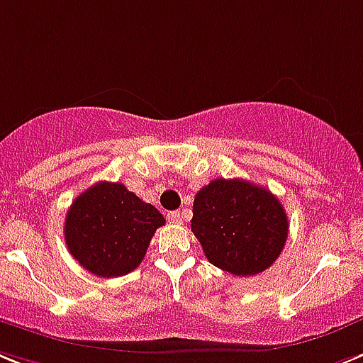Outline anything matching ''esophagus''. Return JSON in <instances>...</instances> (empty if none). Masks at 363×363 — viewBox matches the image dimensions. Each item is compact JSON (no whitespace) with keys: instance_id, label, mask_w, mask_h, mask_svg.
I'll return each mask as SVG.
<instances>
[{"instance_id":"obj_1","label":"esophagus","mask_w":363,"mask_h":363,"mask_svg":"<svg viewBox=\"0 0 363 363\" xmlns=\"http://www.w3.org/2000/svg\"><path fill=\"white\" fill-rule=\"evenodd\" d=\"M167 221H169V223H181L182 221V216H181V212H169V214H167Z\"/></svg>"}]
</instances>
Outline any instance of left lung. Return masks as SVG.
<instances>
[{"label":"left lung","instance_id":"8db88e82","mask_svg":"<svg viewBox=\"0 0 363 363\" xmlns=\"http://www.w3.org/2000/svg\"><path fill=\"white\" fill-rule=\"evenodd\" d=\"M288 227L280 201L243 179H216L194 199L191 233L210 264L236 277L267 269L284 249Z\"/></svg>","mask_w":363,"mask_h":363}]
</instances>
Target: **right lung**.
<instances>
[{"instance_id": "right-lung-1", "label": "right lung", "mask_w": 363, "mask_h": 363, "mask_svg": "<svg viewBox=\"0 0 363 363\" xmlns=\"http://www.w3.org/2000/svg\"><path fill=\"white\" fill-rule=\"evenodd\" d=\"M164 216L120 182H96L69 206L64 240L72 257L97 277H121L144 260Z\"/></svg>"}]
</instances>
